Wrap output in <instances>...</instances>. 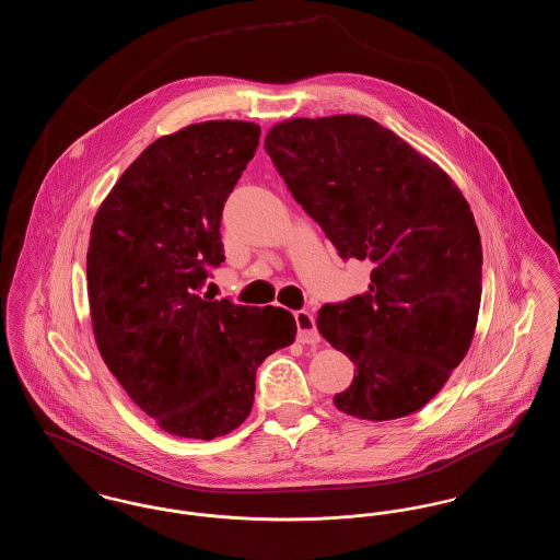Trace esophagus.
<instances>
[{
  "label": "esophagus",
  "instance_id": "1",
  "mask_svg": "<svg viewBox=\"0 0 560 560\" xmlns=\"http://www.w3.org/2000/svg\"><path fill=\"white\" fill-rule=\"evenodd\" d=\"M293 319H295V327H298V342L300 345H319V331H317L315 319L308 311L293 313Z\"/></svg>",
  "mask_w": 560,
  "mask_h": 560
}]
</instances>
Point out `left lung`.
Masks as SVG:
<instances>
[{"label": "left lung", "mask_w": 560, "mask_h": 560, "mask_svg": "<svg viewBox=\"0 0 560 560\" xmlns=\"http://www.w3.org/2000/svg\"><path fill=\"white\" fill-rule=\"evenodd\" d=\"M265 149L340 256L372 262L370 292L317 317L357 368L334 405L372 422L416 413L477 329L482 249L468 201L434 161L363 115L279 121Z\"/></svg>", "instance_id": "8db88e82"}]
</instances>
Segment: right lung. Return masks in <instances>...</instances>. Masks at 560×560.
<instances>
[{"label":"right lung","instance_id":"obj_1","mask_svg":"<svg viewBox=\"0 0 560 560\" xmlns=\"http://www.w3.org/2000/svg\"><path fill=\"white\" fill-rule=\"evenodd\" d=\"M260 126L201 121L151 142L94 215L88 300L108 372L155 424L212 441L252 411L258 365L295 338L292 313L201 298L224 262L220 215Z\"/></svg>","mask_w":560,"mask_h":560}]
</instances>
